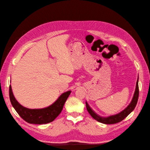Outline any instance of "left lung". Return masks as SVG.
I'll return each mask as SVG.
<instances>
[{"mask_svg":"<svg viewBox=\"0 0 150 150\" xmlns=\"http://www.w3.org/2000/svg\"><path fill=\"white\" fill-rule=\"evenodd\" d=\"M138 79L137 81L136 84V88L135 91L134 93V95H133V97L132 98V100L131 102L128 106L127 107L126 109H124L122 111H121L120 113H118L117 115H115L110 116L108 117H102L99 115H98L96 113H95L94 111L91 110V108L89 106L88 103L86 102V108L87 110L90 114V115L94 119L97 120L98 122H100L101 123L106 124H115L118 123L124 120L125 118L128 115L132 112V111L135 109V108L137 103L138 98H139V83H138Z\"/></svg>","mask_w":150,"mask_h":150,"instance_id":"8db88e82","label":"left lung"}]
</instances>
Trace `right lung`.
<instances>
[{
    "label": "right lung",
    "mask_w": 150,
    "mask_h": 150,
    "mask_svg": "<svg viewBox=\"0 0 150 150\" xmlns=\"http://www.w3.org/2000/svg\"><path fill=\"white\" fill-rule=\"evenodd\" d=\"M71 91L62 93L51 106L42 109H29L19 104L13 94L11 86H9V94L13 107L22 119L30 124H42L52 122L61 112L64 105Z\"/></svg>",
    "instance_id": "add662e5"
}]
</instances>
